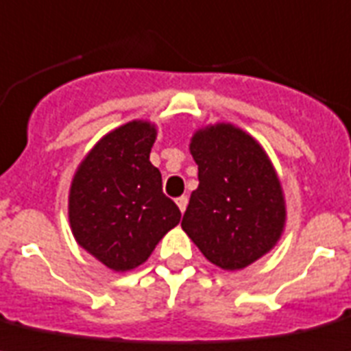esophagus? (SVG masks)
I'll return each mask as SVG.
<instances>
[{
  "label": "esophagus",
  "mask_w": 351,
  "mask_h": 351,
  "mask_svg": "<svg viewBox=\"0 0 351 351\" xmlns=\"http://www.w3.org/2000/svg\"><path fill=\"white\" fill-rule=\"evenodd\" d=\"M176 204H178V208L181 209V213H184V209H186L188 206V197H179V199H176Z\"/></svg>",
  "instance_id": "esophagus-1"
}]
</instances>
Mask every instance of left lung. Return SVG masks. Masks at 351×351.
I'll list each match as a JSON object with an SVG mask.
<instances>
[{"instance_id":"8db88e82","label":"left lung","mask_w":351,"mask_h":351,"mask_svg":"<svg viewBox=\"0 0 351 351\" xmlns=\"http://www.w3.org/2000/svg\"><path fill=\"white\" fill-rule=\"evenodd\" d=\"M190 152L199 188L181 227L209 263L243 269L274 250L286 227V197L263 145L230 122L193 133Z\"/></svg>"}]
</instances>
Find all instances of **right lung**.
I'll use <instances>...</instances> for the list:
<instances>
[{"label":"right lung","mask_w":351,"mask_h":351,"mask_svg":"<svg viewBox=\"0 0 351 351\" xmlns=\"http://www.w3.org/2000/svg\"><path fill=\"white\" fill-rule=\"evenodd\" d=\"M156 136L158 125L151 121L119 125L86 152L69 188L76 243L119 274L143 265L181 220L149 160Z\"/></svg>","instance_id":"obj_1"}]
</instances>
